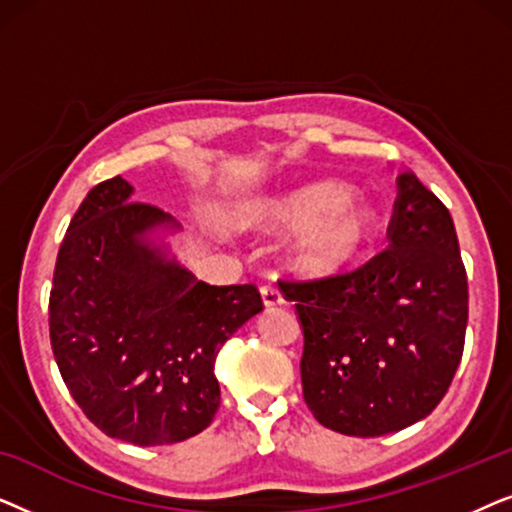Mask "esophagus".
I'll return each mask as SVG.
<instances>
[{
	"instance_id": "1",
	"label": "esophagus",
	"mask_w": 512,
	"mask_h": 512,
	"mask_svg": "<svg viewBox=\"0 0 512 512\" xmlns=\"http://www.w3.org/2000/svg\"><path fill=\"white\" fill-rule=\"evenodd\" d=\"M261 296H263V303L265 307H277V305H284V296L282 291L277 289V286L272 284H265L261 289Z\"/></svg>"
}]
</instances>
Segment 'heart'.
<instances>
[{
	"mask_svg": "<svg viewBox=\"0 0 512 512\" xmlns=\"http://www.w3.org/2000/svg\"><path fill=\"white\" fill-rule=\"evenodd\" d=\"M230 226H296L291 258L307 275L324 277L356 261L373 235V216L338 186H293L240 205Z\"/></svg>",
	"mask_w": 512,
	"mask_h": 512,
	"instance_id": "obj_1",
	"label": "heart"
}]
</instances>
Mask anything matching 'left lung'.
Wrapping results in <instances>:
<instances>
[{"label": "left lung", "instance_id": "obj_1", "mask_svg": "<svg viewBox=\"0 0 512 512\" xmlns=\"http://www.w3.org/2000/svg\"><path fill=\"white\" fill-rule=\"evenodd\" d=\"M389 247L359 268L279 279L303 326V398L326 429L384 436L431 415L464 354L468 279L447 207L398 174Z\"/></svg>", "mask_w": 512, "mask_h": 512}]
</instances>
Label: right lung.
Instances as JSON below:
<instances>
[{
    "instance_id": "add662e5",
    "label": "right lung",
    "mask_w": 512,
    "mask_h": 512,
    "mask_svg": "<svg viewBox=\"0 0 512 512\" xmlns=\"http://www.w3.org/2000/svg\"><path fill=\"white\" fill-rule=\"evenodd\" d=\"M121 177L97 184L69 221L48 298L51 347L90 422L132 445H170L212 424L223 342L263 310L254 284L212 286L144 240L172 223L130 202Z\"/></svg>"
}]
</instances>
